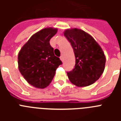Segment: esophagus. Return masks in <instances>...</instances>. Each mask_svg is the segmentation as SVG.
Returning a JSON list of instances; mask_svg holds the SVG:
<instances>
[{
  "label": "esophagus",
  "instance_id": "esophagus-1",
  "mask_svg": "<svg viewBox=\"0 0 121 121\" xmlns=\"http://www.w3.org/2000/svg\"><path fill=\"white\" fill-rule=\"evenodd\" d=\"M60 59L62 61H64V57H63V56H60Z\"/></svg>",
  "mask_w": 121,
  "mask_h": 121
}]
</instances>
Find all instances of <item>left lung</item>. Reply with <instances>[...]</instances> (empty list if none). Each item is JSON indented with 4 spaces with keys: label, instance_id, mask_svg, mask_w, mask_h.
<instances>
[{
    "label": "left lung",
    "instance_id": "obj_1",
    "mask_svg": "<svg viewBox=\"0 0 121 121\" xmlns=\"http://www.w3.org/2000/svg\"><path fill=\"white\" fill-rule=\"evenodd\" d=\"M64 34L71 43L76 59L74 69L67 72L68 79L79 87L91 85L104 71L106 58L103 50L92 36L82 30L67 29Z\"/></svg>",
    "mask_w": 121,
    "mask_h": 121
}]
</instances>
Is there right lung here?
I'll list each match as a JSON object with an SVG mask.
<instances>
[{
	"instance_id": "1",
	"label": "right lung",
	"mask_w": 121,
	"mask_h": 121,
	"mask_svg": "<svg viewBox=\"0 0 121 121\" xmlns=\"http://www.w3.org/2000/svg\"><path fill=\"white\" fill-rule=\"evenodd\" d=\"M57 28H45L37 32L22 47L18 54V67L28 84L45 88L53 80L62 61L54 54L50 39Z\"/></svg>"
}]
</instances>
